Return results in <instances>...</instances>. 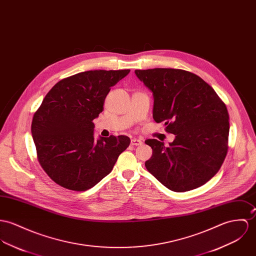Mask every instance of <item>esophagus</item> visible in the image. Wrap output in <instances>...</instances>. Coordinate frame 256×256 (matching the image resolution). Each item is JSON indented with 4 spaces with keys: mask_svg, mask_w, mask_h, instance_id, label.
<instances>
[{
    "mask_svg": "<svg viewBox=\"0 0 256 256\" xmlns=\"http://www.w3.org/2000/svg\"><path fill=\"white\" fill-rule=\"evenodd\" d=\"M142 144V140L136 139V138L131 140V144L132 146H140Z\"/></svg>",
    "mask_w": 256,
    "mask_h": 256,
    "instance_id": "1",
    "label": "esophagus"
}]
</instances>
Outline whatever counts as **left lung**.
<instances>
[{"mask_svg": "<svg viewBox=\"0 0 256 256\" xmlns=\"http://www.w3.org/2000/svg\"><path fill=\"white\" fill-rule=\"evenodd\" d=\"M154 96L152 117L175 139L146 140L152 148L144 165L163 186L186 192L204 185L219 171L228 152L229 114L225 104L200 76L186 70H135Z\"/></svg>", "mask_w": 256, "mask_h": 256, "instance_id": "left-lung-1", "label": "left lung"}]
</instances>
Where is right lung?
<instances>
[{
    "instance_id": "obj_1",
    "label": "right lung",
    "mask_w": 256,
    "mask_h": 256,
    "mask_svg": "<svg viewBox=\"0 0 256 256\" xmlns=\"http://www.w3.org/2000/svg\"><path fill=\"white\" fill-rule=\"evenodd\" d=\"M130 70H90L58 82L35 112L31 134L48 177L72 190H86L108 175L130 144L127 136L94 140L93 120L110 88Z\"/></svg>"
}]
</instances>
